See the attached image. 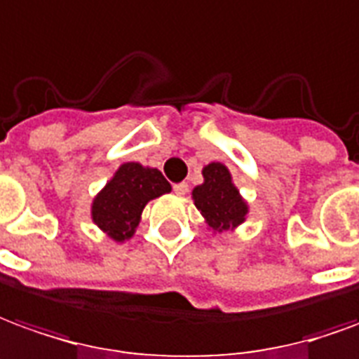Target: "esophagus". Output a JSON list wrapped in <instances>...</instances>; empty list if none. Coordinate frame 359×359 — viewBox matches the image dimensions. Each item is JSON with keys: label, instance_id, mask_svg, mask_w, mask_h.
<instances>
[{"label": "esophagus", "instance_id": "obj_1", "mask_svg": "<svg viewBox=\"0 0 359 359\" xmlns=\"http://www.w3.org/2000/svg\"><path fill=\"white\" fill-rule=\"evenodd\" d=\"M187 191H189V185L185 184V182L174 185V193H175V195H180V197H182V195H185Z\"/></svg>", "mask_w": 359, "mask_h": 359}]
</instances>
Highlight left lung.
<instances>
[{
    "instance_id": "1",
    "label": "left lung",
    "mask_w": 359,
    "mask_h": 359,
    "mask_svg": "<svg viewBox=\"0 0 359 359\" xmlns=\"http://www.w3.org/2000/svg\"><path fill=\"white\" fill-rule=\"evenodd\" d=\"M191 197L215 233L236 230L248 218V201L240 195L230 170L222 162H210L203 168V184L193 189Z\"/></svg>"
}]
</instances>
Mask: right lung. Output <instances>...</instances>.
<instances>
[{
	"instance_id": "obj_1",
	"label": "right lung",
	"mask_w": 359,
	"mask_h": 359,
	"mask_svg": "<svg viewBox=\"0 0 359 359\" xmlns=\"http://www.w3.org/2000/svg\"><path fill=\"white\" fill-rule=\"evenodd\" d=\"M170 191L172 185L160 170L139 162H126L93 199V222L108 238L123 243L133 238L147 203Z\"/></svg>"
}]
</instances>
